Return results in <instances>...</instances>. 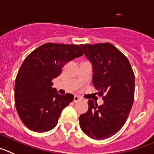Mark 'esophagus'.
<instances>
[{"label":"esophagus","instance_id":"34e87169","mask_svg":"<svg viewBox=\"0 0 154 154\" xmlns=\"http://www.w3.org/2000/svg\"><path fill=\"white\" fill-rule=\"evenodd\" d=\"M80 100V98L78 96H74V103H77V102H78Z\"/></svg>","mask_w":154,"mask_h":154}]
</instances>
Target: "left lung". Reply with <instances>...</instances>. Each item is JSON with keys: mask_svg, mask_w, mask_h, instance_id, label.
Listing matches in <instances>:
<instances>
[{"mask_svg": "<svg viewBox=\"0 0 154 154\" xmlns=\"http://www.w3.org/2000/svg\"><path fill=\"white\" fill-rule=\"evenodd\" d=\"M93 65V84L103 100L98 106L88 101V110L79 117L83 132L95 140L117 134L128 118L134 103L135 76L127 57L110 43L80 44Z\"/></svg>", "mask_w": 154, "mask_h": 154, "instance_id": "left-lung-1", "label": "left lung"}]
</instances>
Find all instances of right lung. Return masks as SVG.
<instances>
[{
  "mask_svg": "<svg viewBox=\"0 0 154 154\" xmlns=\"http://www.w3.org/2000/svg\"><path fill=\"white\" fill-rule=\"evenodd\" d=\"M84 54L76 44L47 43L32 51L17 74L14 102L25 127L34 132H47L56 127L64 107L74 95H60L52 87L67 62Z\"/></svg>",
  "mask_w": 154,
  "mask_h": 154,
  "instance_id": "obj_1",
  "label": "right lung"
}]
</instances>
